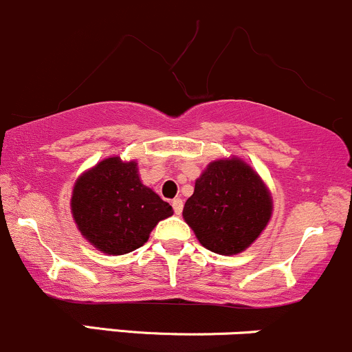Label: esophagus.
<instances>
[{
	"label": "esophagus",
	"mask_w": 352,
	"mask_h": 352,
	"mask_svg": "<svg viewBox=\"0 0 352 352\" xmlns=\"http://www.w3.org/2000/svg\"><path fill=\"white\" fill-rule=\"evenodd\" d=\"M173 208H175V213L176 214L183 213V199H181V198L173 199Z\"/></svg>",
	"instance_id": "obj_1"
}]
</instances>
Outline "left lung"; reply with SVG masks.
Wrapping results in <instances>:
<instances>
[{
  "mask_svg": "<svg viewBox=\"0 0 352 352\" xmlns=\"http://www.w3.org/2000/svg\"><path fill=\"white\" fill-rule=\"evenodd\" d=\"M270 214L265 184L236 157L208 164L183 210L199 243L220 255H235L250 247Z\"/></svg>",
  "mask_w": 352,
  "mask_h": 352,
  "instance_id": "left-lung-1",
  "label": "left lung"
}]
</instances>
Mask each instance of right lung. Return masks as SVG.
I'll return each instance as SVG.
<instances>
[{"label": "right lung", "instance_id": "right-lung-1", "mask_svg": "<svg viewBox=\"0 0 352 352\" xmlns=\"http://www.w3.org/2000/svg\"><path fill=\"white\" fill-rule=\"evenodd\" d=\"M175 213L139 179L138 164L104 160L77 179L72 214L87 240L109 255H124L146 243L154 226Z\"/></svg>", "mask_w": 352, "mask_h": 352}]
</instances>
